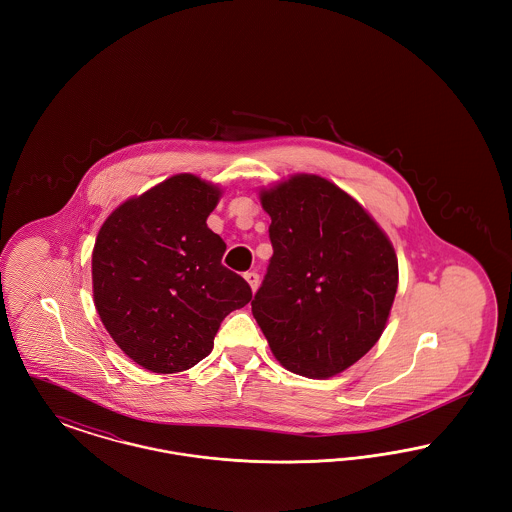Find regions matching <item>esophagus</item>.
<instances>
[{
    "label": "esophagus",
    "mask_w": 512,
    "mask_h": 512,
    "mask_svg": "<svg viewBox=\"0 0 512 512\" xmlns=\"http://www.w3.org/2000/svg\"><path fill=\"white\" fill-rule=\"evenodd\" d=\"M244 278L247 280V284L251 286V290H253V292L259 288V274H257L255 270H249V272H245Z\"/></svg>",
    "instance_id": "34e87169"
}]
</instances>
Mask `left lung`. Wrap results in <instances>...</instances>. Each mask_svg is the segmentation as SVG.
Segmentation results:
<instances>
[{"label": "left lung", "instance_id": "1", "mask_svg": "<svg viewBox=\"0 0 512 512\" xmlns=\"http://www.w3.org/2000/svg\"><path fill=\"white\" fill-rule=\"evenodd\" d=\"M261 201L272 257L253 317L282 366L330 378L382 336L397 292L395 251L365 209L320 176H293Z\"/></svg>", "mask_w": 512, "mask_h": 512}]
</instances>
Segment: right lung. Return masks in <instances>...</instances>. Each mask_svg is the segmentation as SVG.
Returning a JSON list of instances; mask_svg holds the SVG:
<instances>
[{"instance_id": "right-lung-1", "label": "right lung", "mask_w": 512, "mask_h": 512, "mask_svg": "<svg viewBox=\"0 0 512 512\" xmlns=\"http://www.w3.org/2000/svg\"><path fill=\"white\" fill-rule=\"evenodd\" d=\"M219 190L178 174L122 203L99 230L94 301L122 351L159 374L205 359L220 322L251 299L244 278L222 265L226 244L207 228Z\"/></svg>"}]
</instances>
